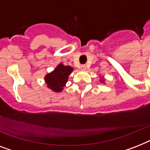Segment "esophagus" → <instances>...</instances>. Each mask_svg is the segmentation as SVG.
Returning <instances> with one entry per match:
<instances>
[{
  "label": "esophagus",
  "instance_id": "34e87169",
  "mask_svg": "<svg viewBox=\"0 0 150 150\" xmlns=\"http://www.w3.org/2000/svg\"><path fill=\"white\" fill-rule=\"evenodd\" d=\"M80 68H81V70H86V66L85 65V64H82V65L80 66Z\"/></svg>",
  "mask_w": 150,
  "mask_h": 150
}]
</instances>
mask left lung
Listing matches in <instances>:
<instances>
[{"instance_id": "left-lung-1", "label": "left lung", "mask_w": 150, "mask_h": 150, "mask_svg": "<svg viewBox=\"0 0 150 150\" xmlns=\"http://www.w3.org/2000/svg\"><path fill=\"white\" fill-rule=\"evenodd\" d=\"M100 82H104V80H102V79H100Z\"/></svg>"}]
</instances>
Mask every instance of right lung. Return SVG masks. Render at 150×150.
I'll use <instances>...</instances> for the list:
<instances>
[{"instance_id":"1","label":"right lung","mask_w":150,"mask_h":150,"mask_svg":"<svg viewBox=\"0 0 150 150\" xmlns=\"http://www.w3.org/2000/svg\"><path fill=\"white\" fill-rule=\"evenodd\" d=\"M72 71L73 68L70 66H64L63 64H59L53 71L48 73L44 78L48 88L56 93L62 91L68 81V76Z\"/></svg>"}]
</instances>
